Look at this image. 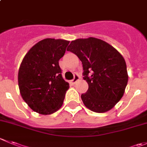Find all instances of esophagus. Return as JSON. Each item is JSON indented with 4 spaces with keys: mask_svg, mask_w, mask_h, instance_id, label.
Wrapping results in <instances>:
<instances>
[{
    "mask_svg": "<svg viewBox=\"0 0 147 147\" xmlns=\"http://www.w3.org/2000/svg\"><path fill=\"white\" fill-rule=\"evenodd\" d=\"M79 78H80L79 75H78V74H75V75H74V78H73V80H72L70 81V83H72V84H75V82H76L77 81H78V80H79Z\"/></svg>",
    "mask_w": 147,
    "mask_h": 147,
    "instance_id": "esophagus-1",
    "label": "esophagus"
}]
</instances>
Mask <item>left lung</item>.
Segmentation results:
<instances>
[{"mask_svg": "<svg viewBox=\"0 0 147 147\" xmlns=\"http://www.w3.org/2000/svg\"><path fill=\"white\" fill-rule=\"evenodd\" d=\"M67 50L82 62L88 90L81 95L84 105L95 113H105L121 99L128 82L124 58L113 47L94 37L72 41Z\"/></svg>", "mask_w": 147, "mask_h": 147, "instance_id": "obj_1", "label": "left lung"}]
</instances>
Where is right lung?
<instances>
[{
  "label": "right lung",
  "mask_w": 147,
  "mask_h": 147,
  "mask_svg": "<svg viewBox=\"0 0 147 147\" xmlns=\"http://www.w3.org/2000/svg\"><path fill=\"white\" fill-rule=\"evenodd\" d=\"M69 43L64 39H43L29 49L20 65V93L30 108L39 114H52L63 104L69 85L62 78L59 60Z\"/></svg>",
  "instance_id": "add662e5"
}]
</instances>
